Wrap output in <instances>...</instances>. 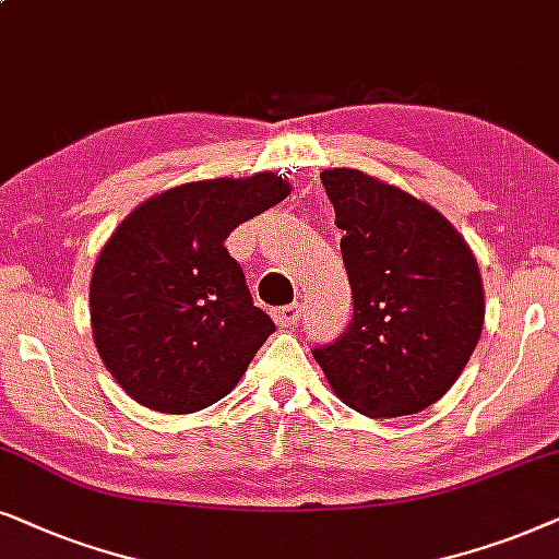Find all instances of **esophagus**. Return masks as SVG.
<instances>
[{
    "mask_svg": "<svg viewBox=\"0 0 559 559\" xmlns=\"http://www.w3.org/2000/svg\"><path fill=\"white\" fill-rule=\"evenodd\" d=\"M273 317L278 326H296L301 319V304H286V307L275 309Z\"/></svg>",
    "mask_w": 559,
    "mask_h": 559,
    "instance_id": "34e87169",
    "label": "esophagus"
}]
</instances>
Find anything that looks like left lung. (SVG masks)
<instances>
[{"label":"left lung","instance_id":"1","mask_svg":"<svg viewBox=\"0 0 559 559\" xmlns=\"http://www.w3.org/2000/svg\"><path fill=\"white\" fill-rule=\"evenodd\" d=\"M353 319L311 349L334 393L355 412L416 414L452 389L480 340L483 284L457 229L414 199L355 168L322 170Z\"/></svg>","mask_w":559,"mask_h":559}]
</instances>
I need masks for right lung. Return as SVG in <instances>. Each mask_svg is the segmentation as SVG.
Here are the masks:
<instances>
[{
  "instance_id": "add662e5",
  "label": "right lung",
  "mask_w": 559,
  "mask_h": 559,
  "mask_svg": "<svg viewBox=\"0 0 559 559\" xmlns=\"http://www.w3.org/2000/svg\"><path fill=\"white\" fill-rule=\"evenodd\" d=\"M288 191L275 174L176 186L104 245L88 288L94 342L138 404L191 414L240 381L275 324L252 304L225 240Z\"/></svg>"
}]
</instances>
